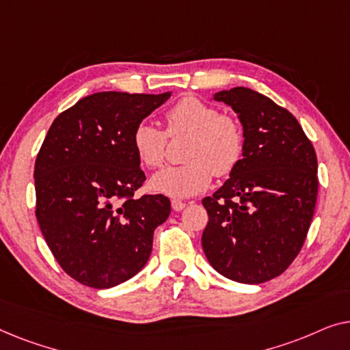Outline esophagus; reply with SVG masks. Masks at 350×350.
I'll list each match as a JSON object with an SVG mask.
<instances>
[{
	"instance_id": "esophagus-1",
	"label": "esophagus",
	"mask_w": 350,
	"mask_h": 350,
	"mask_svg": "<svg viewBox=\"0 0 350 350\" xmlns=\"http://www.w3.org/2000/svg\"><path fill=\"white\" fill-rule=\"evenodd\" d=\"M185 207H186V204L181 202V200H176V199L172 200V208H174L175 212H181Z\"/></svg>"
}]
</instances>
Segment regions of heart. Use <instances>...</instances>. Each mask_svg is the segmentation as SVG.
<instances>
[{
	"label": "heart",
	"mask_w": 350,
	"mask_h": 350,
	"mask_svg": "<svg viewBox=\"0 0 350 350\" xmlns=\"http://www.w3.org/2000/svg\"><path fill=\"white\" fill-rule=\"evenodd\" d=\"M167 133L191 135L185 165L165 167L152 175L150 188L169 198H191L212 183V175L226 176L236 169L243 152V133L232 118L219 114L212 105L196 97H185L165 114ZM165 133L152 124L138 122L132 132L137 159L156 169L165 157Z\"/></svg>",
	"instance_id": "1"
}]
</instances>
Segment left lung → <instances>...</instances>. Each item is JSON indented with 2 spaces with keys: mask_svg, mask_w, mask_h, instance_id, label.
<instances>
[{
  "mask_svg": "<svg viewBox=\"0 0 350 350\" xmlns=\"http://www.w3.org/2000/svg\"><path fill=\"white\" fill-rule=\"evenodd\" d=\"M234 109L243 152L212 198L202 248L212 267L239 284L280 275L308 236L317 200V156L296 118L248 88L219 90Z\"/></svg>",
  "mask_w": 350,
  "mask_h": 350,
  "instance_id": "8db88e82",
  "label": "left lung"
}]
</instances>
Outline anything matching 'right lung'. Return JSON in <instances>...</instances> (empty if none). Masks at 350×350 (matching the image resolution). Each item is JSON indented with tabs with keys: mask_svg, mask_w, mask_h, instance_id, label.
Masks as SVG:
<instances>
[{
	"mask_svg": "<svg viewBox=\"0 0 350 350\" xmlns=\"http://www.w3.org/2000/svg\"><path fill=\"white\" fill-rule=\"evenodd\" d=\"M170 95H88L47 131L35 162L36 219L57 262L79 284L111 288L148 262L170 200L133 199L145 174L132 132Z\"/></svg>",
	"mask_w": 350,
	"mask_h": 350,
	"instance_id": "add662e5",
	"label": "right lung"
}]
</instances>
